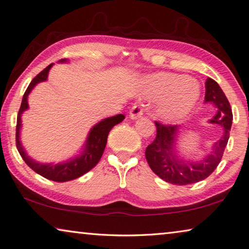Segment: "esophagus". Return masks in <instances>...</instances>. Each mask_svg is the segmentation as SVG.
Listing matches in <instances>:
<instances>
[{"instance_id": "1", "label": "esophagus", "mask_w": 249, "mask_h": 249, "mask_svg": "<svg viewBox=\"0 0 249 249\" xmlns=\"http://www.w3.org/2000/svg\"><path fill=\"white\" fill-rule=\"evenodd\" d=\"M142 108H141L140 106H133L131 109H130V112H129V116L131 118L132 120H136V119H139V118L142 117Z\"/></svg>"}]
</instances>
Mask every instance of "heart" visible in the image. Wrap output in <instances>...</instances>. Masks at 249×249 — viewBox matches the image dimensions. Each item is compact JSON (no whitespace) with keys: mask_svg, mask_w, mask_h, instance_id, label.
Wrapping results in <instances>:
<instances>
[{"mask_svg":"<svg viewBox=\"0 0 249 249\" xmlns=\"http://www.w3.org/2000/svg\"><path fill=\"white\" fill-rule=\"evenodd\" d=\"M147 95L161 99L157 113L166 121L181 119L188 113L199 98V87L187 75L178 73H157L146 81Z\"/></svg>","mask_w":249,"mask_h":249,"instance_id":"heart-1","label":"heart"}]
</instances>
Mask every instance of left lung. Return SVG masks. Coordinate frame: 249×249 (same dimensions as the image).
I'll return each instance as SVG.
<instances>
[{
	"label": "left lung",
	"mask_w": 249,
	"mask_h": 249,
	"mask_svg": "<svg viewBox=\"0 0 249 249\" xmlns=\"http://www.w3.org/2000/svg\"><path fill=\"white\" fill-rule=\"evenodd\" d=\"M205 101L212 102L217 108L216 116L210 122L224 127V135L213 144L212 152L200 161H187L176 155L175 141L178 136V125L155 122L157 135L146 149V159L151 170L162 180L179 186L201 181L213 174L223 158L229 139L232 112L219 85L210 78L206 81Z\"/></svg>",
	"instance_id": "8db88e82"
}]
</instances>
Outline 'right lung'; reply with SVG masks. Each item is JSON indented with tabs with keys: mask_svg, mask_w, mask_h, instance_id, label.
Masks as SVG:
<instances>
[{
	"mask_svg": "<svg viewBox=\"0 0 249 249\" xmlns=\"http://www.w3.org/2000/svg\"><path fill=\"white\" fill-rule=\"evenodd\" d=\"M59 62H67V59L60 60ZM53 66V63L50 64L43 71H41L36 78H34L31 83H30L28 89L25 90L24 95H23L22 103L18 113V120H17V132H15V143H17V148L22 159L24 160L25 163L31 168L32 170L36 171L42 177L49 179V180L58 181V182H64L69 180H73L75 178L81 177L82 175L87 174L99 162L101 159L103 151H105L107 139H108V135L114 125L120 124V122L124 119V114H117V116L107 118L102 121L99 122L94 125V127L90 130L89 136H88L85 151L82 155L79 157H75L74 159L68 160V161L63 163H40L34 161L33 159L25 154V150L22 147V143L20 141V129H21V114L23 111H25L29 108L28 105V97L32 89L36 87L37 83L45 81L48 79V73L50 69Z\"/></svg>",
	"mask_w": 249,
	"mask_h": 249,
	"instance_id": "1",
	"label": "right lung"
}]
</instances>
